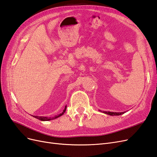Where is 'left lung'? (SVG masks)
<instances>
[{
  "instance_id": "8db88e82",
  "label": "left lung",
  "mask_w": 157,
  "mask_h": 157,
  "mask_svg": "<svg viewBox=\"0 0 157 157\" xmlns=\"http://www.w3.org/2000/svg\"><path fill=\"white\" fill-rule=\"evenodd\" d=\"M100 112H102L101 110H99ZM125 112H103L104 113H105V114H108V115H122L123 113H124Z\"/></svg>"
}]
</instances>
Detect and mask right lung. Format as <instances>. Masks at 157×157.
I'll use <instances>...</instances> for the list:
<instances>
[{
  "label": "right lung",
  "instance_id": "right-lung-1",
  "mask_svg": "<svg viewBox=\"0 0 157 157\" xmlns=\"http://www.w3.org/2000/svg\"><path fill=\"white\" fill-rule=\"evenodd\" d=\"M66 109H67V105L65 106V108H64V109L63 110V112L61 113H60L59 115H56V116H55V117H40V116H33L34 117H35V118H36V119H38L39 120H40V121H50V120H52V119H56V118H57V117H59L60 116H61V115H63V114H64V113L66 112Z\"/></svg>",
  "mask_w": 157,
  "mask_h": 157
}]
</instances>
